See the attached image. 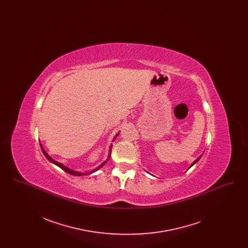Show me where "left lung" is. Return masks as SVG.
<instances>
[{"label":"left lung","mask_w":248,"mask_h":248,"mask_svg":"<svg viewBox=\"0 0 248 248\" xmlns=\"http://www.w3.org/2000/svg\"><path fill=\"white\" fill-rule=\"evenodd\" d=\"M201 158V156L200 157H199V158H197V159H196V160H195V161H194V162H193V163H192V164H191V165H190V166H189V167H191V166H192V165H194V164H196V163H197V162H198V161H199V159H200Z\"/></svg>","instance_id":"left-lung-1"}]
</instances>
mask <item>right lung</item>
Instances as JSON below:
<instances>
[{
	"label": "right lung",
	"mask_w": 248,
	"mask_h": 248,
	"mask_svg": "<svg viewBox=\"0 0 248 248\" xmlns=\"http://www.w3.org/2000/svg\"><path fill=\"white\" fill-rule=\"evenodd\" d=\"M117 136H118V134L116 135V137L114 138V140H115V139L117 138ZM41 148H42V151H43V154H45L46 155V157L47 158L48 160L50 161V162H52L53 164H55V165H58V166H59L61 169H63L64 171H66L67 173H69V174H71V175H73V176H83V175H89V174H92V173H94V172H95L96 170H98V169H100L103 165H105L107 163V161L108 160H107V161H105L104 163H102L101 165H99L98 167H96L95 169H94V170H92L91 172H88V173H79V172H76V171H73V170H71V169H70V168H68L67 166H65V165H62V164H60V163H59V162H57V161H55L54 159H52L49 155H48L47 153L44 150V148H43V146H42V144H41ZM110 153H111V145H110V150H109V154H110ZM108 157H109V155H108Z\"/></svg>",
	"instance_id": "obj_1"
}]
</instances>
